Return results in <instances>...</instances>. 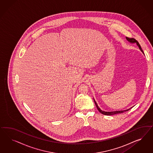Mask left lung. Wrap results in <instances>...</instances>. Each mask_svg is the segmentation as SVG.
I'll return each instance as SVG.
<instances>
[{
	"label": "left lung",
	"mask_w": 153,
	"mask_h": 153,
	"mask_svg": "<svg viewBox=\"0 0 153 153\" xmlns=\"http://www.w3.org/2000/svg\"><path fill=\"white\" fill-rule=\"evenodd\" d=\"M126 39H127L128 42H131V43H135V42H136V44H137V45L139 46V49L141 50V51H142V52L144 53V52L143 51V50H142V49H141V47L140 46V45L139 42H137L136 39H134V38H129V37H126ZM94 102H95V104L96 107L97 108V110L99 111L100 113H101L102 114H104V115H106V116H111V115H114V114H116L122 113H123V112H125V111H129L130 109H131V108H132V107H131V108H130V109H126V110H124V111H102V110L99 108V107H98L97 103V102H95V100H94Z\"/></svg>",
	"instance_id": "left-lung-1"
}]
</instances>
